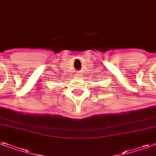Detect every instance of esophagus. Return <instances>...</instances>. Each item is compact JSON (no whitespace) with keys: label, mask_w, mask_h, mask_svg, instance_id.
I'll return each instance as SVG.
<instances>
[{"label":"esophagus","mask_w":156,"mask_h":156,"mask_svg":"<svg viewBox=\"0 0 156 156\" xmlns=\"http://www.w3.org/2000/svg\"><path fill=\"white\" fill-rule=\"evenodd\" d=\"M76 76H77V77H80L81 74L79 73H76Z\"/></svg>","instance_id":"34e87169"}]
</instances>
